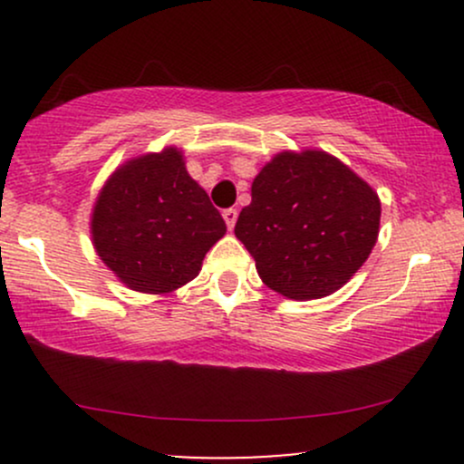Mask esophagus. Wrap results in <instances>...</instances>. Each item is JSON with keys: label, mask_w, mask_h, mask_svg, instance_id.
Listing matches in <instances>:
<instances>
[{"label": "esophagus", "mask_w": 464, "mask_h": 464, "mask_svg": "<svg viewBox=\"0 0 464 464\" xmlns=\"http://www.w3.org/2000/svg\"><path fill=\"white\" fill-rule=\"evenodd\" d=\"M222 218H225V222H227V227H228V231H231L233 227H236V222H237V209H225L222 211Z\"/></svg>", "instance_id": "34e87169"}]
</instances>
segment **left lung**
Segmentation results:
<instances>
[{"mask_svg":"<svg viewBox=\"0 0 464 464\" xmlns=\"http://www.w3.org/2000/svg\"><path fill=\"white\" fill-rule=\"evenodd\" d=\"M236 237L270 290L295 301L340 290L369 259L382 205L366 180L323 150L279 152L250 188Z\"/></svg>","mask_w":464,"mask_h":464,"instance_id":"left-lung-1","label":"left lung"}]
</instances>
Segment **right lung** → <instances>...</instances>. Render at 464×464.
Segmentation results:
<instances>
[{
    "mask_svg": "<svg viewBox=\"0 0 464 464\" xmlns=\"http://www.w3.org/2000/svg\"><path fill=\"white\" fill-rule=\"evenodd\" d=\"M225 233L220 211L172 146L120 165L92 216L100 259L121 284L146 295H168L196 279L207 250Z\"/></svg>",
    "mask_w": 464,
    "mask_h": 464,
    "instance_id": "1",
    "label": "right lung"
}]
</instances>
